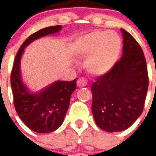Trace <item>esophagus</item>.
<instances>
[{"label":"esophagus","mask_w":156,"mask_h":156,"mask_svg":"<svg viewBox=\"0 0 156 156\" xmlns=\"http://www.w3.org/2000/svg\"><path fill=\"white\" fill-rule=\"evenodd\" d=\"M77 85L79 87H86V86L87 85V78H78V80L77 81Z\"/></svg>","instance_id":"34e87169"}]
</instances>
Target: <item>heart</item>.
<instances>
[{
	"instance_id": "1",
	"label": "heart",
	"mask_w": 156,
	"mask_h": 156,
	"mask_svg": "<svg viewBox=\"0 0 156 156\" xmlns=\"http://www.w3.org/2000/svg\"><path fill=\"white\" fill-rule=\"evenodd\" d=\"M121 51V38L114 31L95 30L78 37L73 44V52L85 59V68L92 75L108 72L118 60Z\"/></svg>"
}]
</instances>
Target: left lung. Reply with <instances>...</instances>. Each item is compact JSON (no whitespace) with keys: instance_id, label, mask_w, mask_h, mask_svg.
<instances>
[{"instance_id":"obj_1","label":"left lung","mask_w":156,"mask_h":156,"mask_svg":"<svg viewBox=\"0 0 156 156\" xmlns=\"http://www.w3.org/2000/svg\"><path fill=\"white\" fill-rule=\"evenodd\" d=\"M123 53L112 68L91 85L92 113L96 125L109 133L132 126L143 111L148 89L147 66L143 49L126 30Z\"/></svg>"}]
</instances>
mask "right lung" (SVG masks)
I'll return each mask as SVG.
<instances>
[{"mask_svg":"<svg viewBox=\"0 0 156 156\" xmlns=\"http://www.w3.org/2000/svg\"><path fill=\"white\" fill-rule=\"evenodd\" d=\"M61 30V25L53 26L30 35L18 49L11 71L10 83L16 112L23 123L37 133H50L61 126L68 111L71 95L76 90L78 78L70 82L56 81L39 93H30L21 78V56L25 47L32 41Z\"/></svg>","mask_w":156,"mask_h":156,"instance_id":"right-lung-1","label":"right lung"}]
</instances>
